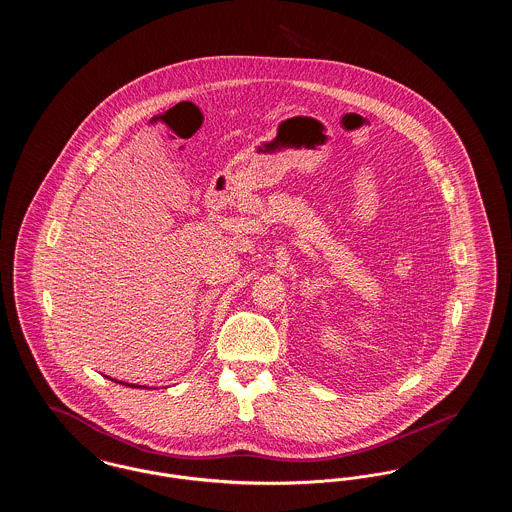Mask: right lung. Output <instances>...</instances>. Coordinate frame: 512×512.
Wrapping results in <instances>:
<instances>
[{"label": "right lung", "mask_w": 512, "mask_h": 512, "mask_svg": "<svg viewBox=\"0 0 512 512\" xmlns=\"http://www.w3.org/2000/svg\"><path fill=\"white\" fill-rule=\"evenodd\" d=\"M119 384H122V382H119ZM124 386H126V384H124ZM128 386H130V384H128Z\"/></svg>", "instance_id": "obj_1"}]
</instances>
